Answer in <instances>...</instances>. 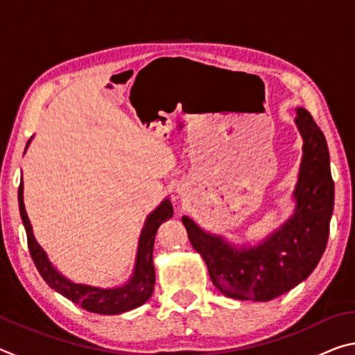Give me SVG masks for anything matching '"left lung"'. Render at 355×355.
<instances>
[{
    "label": "left lung",
    "mask_w": 355,
    "mask_h": 355,
    "mask_svg": "<svg viewBox=\"0 0 355 355\" xmlns=\"http://www.w3.org/2000/svg\"><path fill=\"white\" fill-rule=\"evenodd\" d=\"M296 123L304 137V159L294 191L297 208L266 243L236 250L200 230L188 216L182 218L192 248L203 257L209 277L224 296L260 302L279 297L307 279L326 250L335 192L327 142L304 107L297 110Z\"/></svg>",
    "instance_id": "1"
}]
</instances>
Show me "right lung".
<instances>
[{
	"label": "right lung",
	"instance_id": "1",
	"mask_svg": "<svg viewBox=\"0 0 355 355\" xmlns=\"http://www.w3.org/2000/svg\"><path fill=\"white\" fill-rule=\"evenodd\" d=\"M19 207L23 225L26 228L29 254H31L35 268H37L42 279H44L53 290L61 293L64 297H67L71 302L78 304L81 309L91 311V313L119 315L123 313V311L139 307V305H142L150 296H152L155 286V235L156 232H158L159 225L163 224L164 220L172 218L173 208L169 200H164L161 203L146 220V227H144L139 239V249H137L136 269L133 277H131L127 285L112 288V290H101V288L73 284V282L62 277V275L51 266V263L48 261L44 249H42L37 241L34 239L31 222H29L25 205H23V183H20L19 186Z\"/></svg>",
	"mask_w": 355,
	"mask_h": 355
}]
</instances>
